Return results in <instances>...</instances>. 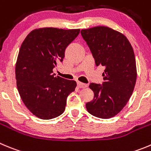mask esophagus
<instances>
[{
  "label": "esophagus",
  "instance_id": "obj_1",
  "mask_svg": "<svg viewBox=\"0 0 151 151\" xmlns=\"http://www.w3.org/2000/svg\"><path fill=\"white\" fill-rule=\"evenodd\" d=\"M77 86L80 88H86L87 85L85 83H83L81 82H77Z\"/></svg>",
  "mask_w": 151,
  "mask_h": 151
}]
</instances>
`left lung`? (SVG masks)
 <instances>
[{
    "label": "left lung",
    "mask_w": 151,
    "mask_h": 151,
    "mask_svg": "<svg viewBox=\"0 0 151 151\" xmlns=\"http://www.w3.org/2000/svg\"><path fill=\"white\" fill-rule=\"evenodd\" d=\"M80 33L96 65L105 68L102 85L90 83L94 98L86 107L95 117L112 118L126 106L134 90L137 71L133 49L124 35L108 27H95Z\"/></svg>",
    "instance_id": "1"
}]
</instances>
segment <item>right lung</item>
Returning a JSON list of instances; mask_svg holds the SVG:
<instances>
[{"instance_id": "right-lung-1", "label": "right lung", "mask_w": 151, "mask_h": 151, "mask_svg": "<svg viewBox=\"0 0 151 151\" xmlns=\"http://www.w3.org/2000/svg\"><path fill=\"white\" fill-rule=\"evenodd\" d=\"M80 29H35L21 45L15 64L17 88L22 101L35 116L48 120L64 112L67 98L77 83L55 77L53 69L63 62L66 47Z\"/></svg>"}]
</instances>
